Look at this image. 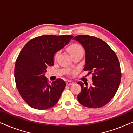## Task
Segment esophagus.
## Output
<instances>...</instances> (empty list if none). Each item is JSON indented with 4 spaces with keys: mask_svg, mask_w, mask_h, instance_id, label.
<instances>
[{
    "mask_svg": "<svg viewBox=\"0 0 133 133\" xmlns=\"http://www.w3.org/2000/svg\"><path fill=\"white\" fill-rule=\"evenodd\" d=\"M66 85H72L74 83L73 82L70 81H67L66 82Z\"/></svg>",
    "mask_w": 133,
    "mask_h": 133,
    "instance_id": "34e87169",
    "label": "esophagus"
}]
</instances>
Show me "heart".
<instances>
[{
  "label": "heart",
  "instance_id": "obj_1",
  "mask_svg": "<svg viewBox=\"0 0 133 133\" xmlns=\"http://www.w3.org/2000/svg\"><path fill=\"white\" fill-rule=\"evenodd\" d=\"M68 51L70 52L71 55H73V54L77 53V52H79L80 51H82L83 48L81 45L78 43H72V44L70 45V46H68ZM59 54V52L57 51L56 52L55 55H54V59H57Z\"/></svg>",
  "mask_w": 133,
  "mask_h": 133
}]
</instances>
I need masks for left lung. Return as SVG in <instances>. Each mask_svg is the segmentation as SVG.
<instances>
[{
	"label": "left lung",
	"mask_w": 133,
	"mask_h": 133,
	"mask_svg": "<svg viewBox=\"0 0 133 133\" xmlns=\"http://www.w3.org/2000/svg\"><path fill=\"white\" fill-rule=\"evenodd\" d=\"M85 50L83 70L92 74V84L78 82L81 92L78 94L79 103L88 108H100L107 104L115 95L121 79V66L113 50L101 39L88 35L73 38Z\"/></svg>",
	"instance_id": "left-lung-1"
}]
</instances>
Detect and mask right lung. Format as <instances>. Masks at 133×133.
Returning a JSON list of instances; mask_svg holds the SVG:
<instances>
[{
  "mask_svg": "<svg viewBox=\"0 0 133 133\" xmlns=\"http://www.w3.org/2000/svg\"><path fill=\"white\" fill-rule=\"evenodd\" d=\"M71 35H43L30 40L22 49L16 61L14 77L21 97L32 108L46 110L54 106L66 83L57 79L50 85L45 76L48 66L54 65L58 51L70 42Z\"/></svg>",
  "mask_w": 133,
  "mask_h": 133,
  "instance_id": "obj_1",
  "label": "right lung"
}]
</instances>
